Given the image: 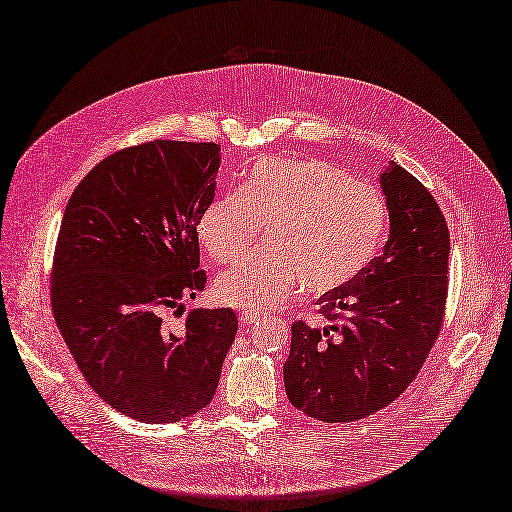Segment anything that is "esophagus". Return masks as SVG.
Segmentation results:
<instances>
[{
  "label": "esophagus",
  "mask_w": 512,
  "mask_h": 512,
  "mask_svg": "<svg viewBox=\"0 0 512 512\" xmlns=\"http://www.w3.org/2000/svg\"><path fill=\"white\" fill-rule=\"evenodd\" d=\"M261 318V311L259 309H242L240 311V320L244 322V324H253V322H257Z\"/></svg>",
  "instance_id": "obj_1"
}]
</instances>
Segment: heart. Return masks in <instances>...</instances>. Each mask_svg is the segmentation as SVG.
<instances>
[{
    "label": "heart",
    "mask_w": 512,
    "mask_h": 512,
    "mask_svg": "<svg viewBox=\"0 0 512 512\" xmlns=\"http://www.w3.org/2000/svg\"><path fill=\"white\" fill-rule=\"evenodd\" d=\"M259 229L266 248L222 274L216 296L244 309L285 303L300 287L322 296L355 281L381 251L389 231L383 194L318 160H268L244 194L227 192L199 218V240L218 264L248 253Z\"/></svg>",
    "instance_id": "b5f03b06"
}]
</instances>
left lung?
I'll return each mask as SVG.
<instances>
[{"mask_svg": "<svg viewBox=\"0 0 512 512\" xmlns=\"http://www.w3.org/2000/svg\"><path fill=\"white\" fill-rule=\"evenodd\" d=\"M389 240L355 281L318 298L324 326L292 324L287 398L320 422H357L409 387L435 346L448 298L450 231L409 170L381 175Z\"/></svg>", "mask_w": 512, "mask_h": 512, "instance_id": "8db88e82", "label": "left lung"}]
</instances>
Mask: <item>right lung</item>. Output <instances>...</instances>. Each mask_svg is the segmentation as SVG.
Segmentation results:
<instances>
[{
	"label": "right lung",
	"instance_id": "right-lung-1",
	"mask_svg": "<svg viewBox=\"0 0 512 512\" xmlns=\"http://www.w3.org/2000/svg\"><path fill=\"white\" fill-rule=\"evenodd\" d=\"M218 166L216 142H142L101 160L64 209L51 311L86 383L138 422L205 409L238 333L227 307L162 322L207 283L196 227Z\"/></svg>",
	"mask_w": 512,
	"mask_h": 512
}]
</instances>
